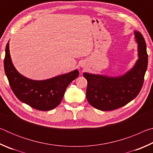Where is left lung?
<instances>
[{"mask_svg":"<svg viewBox=\"0 0 153 153\" xmlns=\"http://www.w3.org/2000/svg\"><path fill=\"white\" fill-rule=\"evenodd\" d=\"M134 34L138 43L139 59L131 70L119 77L84 74L88 81V101L98 110L112 111L123 107L140 92L148 66V54L143 36L136 31Z\"/></svg>","mask_w":153,"mask_h":153,"instance_id":"1","label":"left lung"}]
</instances>
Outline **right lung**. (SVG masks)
Instances as JSON below:
<instances>
[{"instance_id": "1", "label": "right lung", "mask_w": 153, "mask_h": 153, "mask_svg": "<svg viewBox=\"0 0 153 153\" xmlns=\"http://www.w3.org/2000/svg\"><path fill=\"white\" fill-rule=\"evenodd\" d=\"M5 74L16 97L21 101L39 111H49L60 104L69 84L77 78L79 71L46 80H33L21 75L15 68L9 53V44H7L4 59Z\"/></svg>"}]
</instances>
